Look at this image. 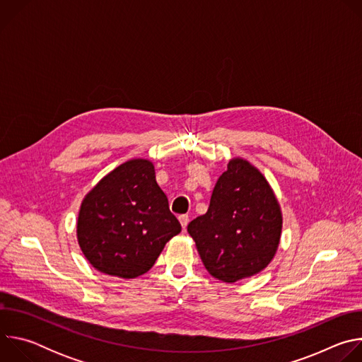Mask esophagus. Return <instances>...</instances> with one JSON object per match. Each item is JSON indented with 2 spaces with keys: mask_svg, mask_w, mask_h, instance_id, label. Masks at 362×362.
Listing matches in <instances>:
<instances>
[{
  "mask_svg": "<svg viewBox=\"0 0 362 362\" xmlns=\"http://www.w3.org/2000/svg\"><path fill=\"white\" fill-rule=\"evenodd\" d=\"M179 221H180V223H182V228L186 229V226H187V223H189V216H187V215H180V216H179Z\"/></svg>",
  "mask_w": 362,
  "mask_h": 362,
  "instance_id": "esophagus-1",
  "label": "esophagus"
}]
</instances>
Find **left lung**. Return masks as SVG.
Returning <instances> with one entry per match:
<instances>
[{
  "label": "left lung",
  "instance_id": "left-lung-1",
  "mask_svg": "<svg viewBox=\"0 0 362 362\" xmlns=\"http://www.w3.org/2000/svg\"><path fill=\"white\" fill-rule=\"evenodd\" d=\"M208 272L232 284L264 271L282 232L278 199L264 175L236 158L218 179L209 209L187 225Z\"/></svg>",
  "mask_w": 362,
  "mask_h": 362
}]
</instances>
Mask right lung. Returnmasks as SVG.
<instances>
[{"label": "right lung", "instance_id": "right-lung-1", "mask_svg": "<svg viewBox=\"0 0 362 362\" xmlns=\"http://www.w3.org/2000/svg\"><path fill=\"white\" fill-rule=\"evenodd\" d=\"M182 226L146 159L129 160L103 177L84 197L77 239L100 272L124 279L146 274Z\"/></svg>", "mask_w": 362, "mask_h": 362}]
</instances>
